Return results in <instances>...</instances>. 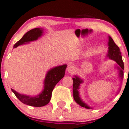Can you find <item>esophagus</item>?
Listing matches in <instances>:
<instances>
[{"mask_svg": "<svg viewBox=\"0 0 129 129\" xmlns=\"http://www.w3.org/2000/svg\"><path fill=\"white\" fill-rule=\"evenodd\" d=\"M75 70H76V68H75L74 66H72V65H70V66H69L67 68L68 72H69V73L70 74H73L74 72H75Z\"/></svg>", "mask_w": 129, "mask_h": 129, "instance_id": "esophagus-1", "label": "esophagus"}]
</instances>
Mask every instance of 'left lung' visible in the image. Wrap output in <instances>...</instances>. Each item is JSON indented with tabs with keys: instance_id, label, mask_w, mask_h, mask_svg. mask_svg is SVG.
Masks as SVG:
<instances>
[{
	"instance_id": "1",
	"label": "left lung",
	"mask_w": 129,
	"mask_h": 129,
	"mask_svg": "<svg viewBox=\"0 0 129 129\" xmlns=\"http://www.w3.org/2000/svg\"><path fill=\"white\" fill-rule=\"evenodd\" d=\"M108 54L107 55V57H108V58L116 62V63L118 65L116 66V68L119 70V77L122 80L123 75H124L123 70L124 68L122 56H121L119 48L115 44L113 39L110 36H108ZM72 80H73V97L74 101L82 107H85V108H88V109L91 108L82 101L80 96L79 90L80 89V84L83 83V80L77 76H75L74 77L72 78Z\"/></svg>"
}]
</instances>
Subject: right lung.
<instances>
[{
	"instance_id": "right-lung-1",
	"label": "right lung",
	"mask_w": 129,
	"mask_h": 129,
	"mask_svg": "<svg viewBox=\"0 0 129 129\" xmlns=\"http://www.w3.org/2000/svg\"><path fill=\"white\" fill-rule=\"evenodd\" d=\"M43 30L44 29L41 28H35L30 30L14 44L13 47L16 48L20 45L36 41L43 35ZM66 67L67 64H63L56 66L48 71L44 80V88L37 96H31L29 95L22 94L16 91L13 89H11V91L13 92L17 98L24 104L36 107L44 106L50 102L53 88L59 81L64 77Z\"/></svg>"
}]
</instances>
